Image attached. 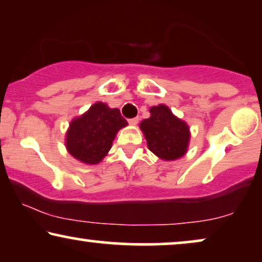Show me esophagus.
Segmentation results:
<instances>
[{
	"label": "esophagus",
	"instance_id": "34e87169",
	"mask_svg": "<svg viewBox=\"0 0 262 262\" xmlns=\"http://www.w3.org/2000/svg\"><path fill=\"white\" fill-rule=\"evenodd\" d=\"M128 122H129V124H132V126H135V124H138V122H139V117L129 119V120H128Z\"/></svg>",
	"mask_w": 262,
	"mask_h": 262
}]
</instances>
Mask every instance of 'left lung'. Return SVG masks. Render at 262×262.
Returning a JSON list of instances; mask_svg holds the SVG:
<instances>
[{
  "label": "left lung",
  "instance_id": "obj_1",
  "mask_svg": "<svg viewBox=\"0 0 262 262\" xmlns=\"http://www.w3.org/2000/svg\"><path fill=\"white\" fill-rule=\"evenodd\" d=\"M149 113V119L140 123L148 149L163 160L182 158L187 152L190 141L187 123L173 115L164 104L152 106Z\"/></svg>",
  "mask_w": 262,
  "mask_h": 262
}]
</instances>
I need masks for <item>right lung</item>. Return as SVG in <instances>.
Returning <instances> with one entry per match:
<instances>
[{
    "mask_svg": "<svg viewBox=\"0 0 262 262\" xmlns=\"http://www.w3.org/2000/svg\"><path fill=\"white\" fill-rule=\"evenodd\" d=\"M127 124L119 109L95 103L70 123L65 139L68 152L84 164H98L112 148L117 132Z\"/></svg>",
    "mask_w": 262,
    "mask_h": 262,
    "instance_id": "right-lung-1",
    "label": "right lung"
}]
</instances>
